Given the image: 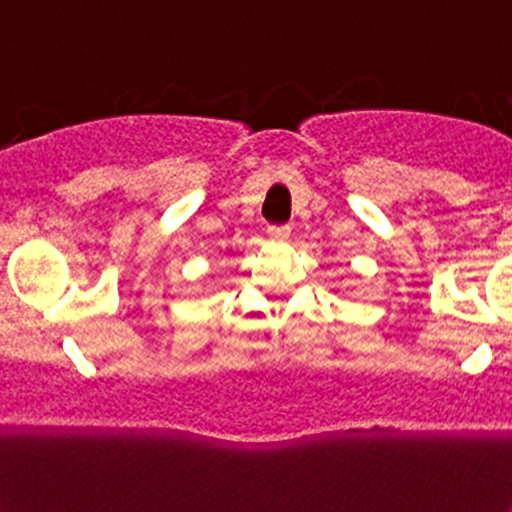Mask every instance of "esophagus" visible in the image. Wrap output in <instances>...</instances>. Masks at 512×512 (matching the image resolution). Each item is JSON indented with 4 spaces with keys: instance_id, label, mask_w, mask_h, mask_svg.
<instances>
[{
    "instance_id": "1",
    "label": "esophagus",
    "mask_w": 512,
    "mask_h": 512,
    "mask_svg": "<svg viewBox=\"0 0 512 512\" xmlns=\"http://www.w3.org/2000/svg\"><path fill=\"white\" fill-rule=\"evenodd\" d=\"M268 236H271L273 241H288V236H291V226H271V229H268Z\"/></svg>"
}]
</instances>
